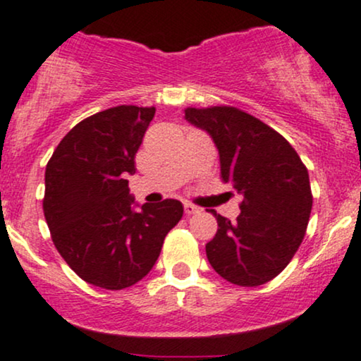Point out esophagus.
Returning a JSON list of instances; mask_svg holds the SVG:
<instances>
[{
    "instance_id": "obj_1",
    "label": "esophagus",
    "mask_w": 361,
    "mask_h": 361,
    "mask_svg": "<svg viewBox=\"0 0 361 361\" xmlns=\"http://www.w3.org/2000/svg\"><path fill=\"white\" fill-rule=\"evenodd\" d=\"M200 212V209H198L197 205L193 204H185V214L186 215H193V214H198Z\"/></svg>"
}]
</instances>
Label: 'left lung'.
<instances>
[{
  "label": "left lung",
  "mask_w": 361,
  "mask_h": 361,
  "mask_svg": "<svg viewBox=\"0 0 361 361\" xmlns=\"http://www.w3.org/2000/svg\"><path fill=\"white\" fill-rule=\"evenodd\" d=\"M185 118L212 137L222 181L243 195L234 222L209 210L219 224L205 246L209 263L234 285L267 283L305 235L312 210L307 168L283 135L234 106L186 109Z\"/></svg>",
  "instance_id": "1"
}]
</instances>
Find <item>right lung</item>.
Segmentation results:
<instances>
[{"instance_id":"obj_1","label":"right lung","mask_w":361,"mask_h":361,"mask_svg":"<svg viewBox=\"0 0 361 361\" xmlns=\"http://www.w3.org/2000/svg\"><path fill=\"white\" fill-rule=\"evenodd\" d=\"M154 106L120 105L74 126L45 168L44 215L54 246L94 287L122 290L154 267L164 238L183 217L166 198L134 210L127 175Z\"/></svg>"}]
</instances>
